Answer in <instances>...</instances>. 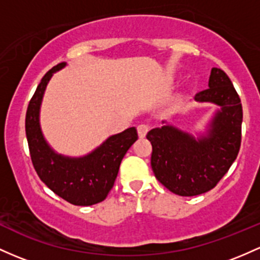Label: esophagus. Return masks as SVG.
<instances>
[{
  "label": "esophagus",
  "mask_w": 260,
  "mask_h": 260,
  "mask_svg": "<svg viewBox=\"0 0 260 260\" xmlns=\"http://www.w3.org/2000/svg\"><path fill=\"white\" fill-rule=\"evenodd\" d=\"M149 133V126L145 124H140L138 126V134H139V138H145L146 136V134Z\"/></svg>",
  "instance_id": "1"
}]
</instances>
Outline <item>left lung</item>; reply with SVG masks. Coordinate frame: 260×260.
<instances>
[{"mask_svg": "<svg viewBox=\"0 0 260 260\" xmlns=\"http://www.w3.org/2000/svg\"><path fill=\"white\" fill-rule=\"evenodd\" d=\"M208 86L194 96L219 107L205 135L194 138L174 125L155 127L146 135L152 145L155 177L178 196H197L213 188L241 147L243 110L238 93L219 68H212Z\"/></svg>", "mask_w": 260, "mask_h": 260, "instance_id": "8db88e82", "label": "left lung"}]
</instances>
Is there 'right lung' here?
<instances>
[{
  "label": "right lung",
  "mask_w": 260,
  "mask_h": 260,
  "mask_svg": "<svg viewBox=\"0 0 260 260\" xmlns=\"http://www.w3.org/2000/svg\"><path fill=\"white\" fill-rule=\"evenodd\" d=\"M66 66L63 62L53 67L36 89L26 114L27 141L33 167L47 187L72 205L91 206L104 201L113 188L122 157L138 140V131L129 127L110 136L82 157L63 156L51 149L41 130V104L53 73Z\"/></svg>",
  "instance_id": "obj_1"
}]
</instances>
